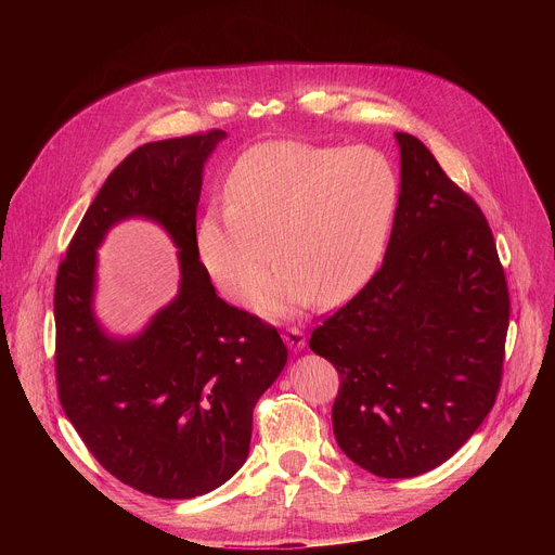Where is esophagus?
Returning a JSON list of instances; mask_svg holds the SVG:
<instances>
[{
  "label": "esophagus",
  "instance_id": "obj_1",
  "mask_svg": "<svg viewBox=\"0 0 555 555\" xmlns=\"http://www.w3.org/2000/svg\"><path fill=\"white\" fill-rule=\"evenodd\" d=\"M283 340H285V345H287L289 349H294V351H300V349L305 347V343H307L305 332H300L298 327H287V330L283 332Z\"/></svg>",
  "mask_w": 555,
  "mask_h": 555
}]
</instances>
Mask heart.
Masks as SVG:
<instances>
[{"instance_id": "b5f03b06", "label": "heart", "mask_w": 555, "mask_h": 555, "mask_svg": "<svg viewBox=\"0 0 555 555\" xmlns=\"http://www.w3.org/2000/svg\"><path fill=\"white\" fill-rule=\"evenodd\" d=\"M228 195L202 210L197 255L228 298L244 300L276 253L281 266L255 305L285 319L319 298L340 305L371 281L386 253L400 180L388 157L369 146L279 140L240 157Z\"/></svg>"}]
</instances>
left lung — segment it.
<instances>
[{
	"mask_svg": "<svg viewBox=\"0 0 555 555\" xmlns=\"http://www.w3.org/2000/svg\"><path fill=\"white\" fill-rule=\"evenodd\" d=\"M382 268L315 327L340 390L332 409L340 450L382 479L448 461L496 402L509 294L486 215L411 133Z\"/></svg>",
	"mask_w": 555,
	"mask_h": 555,
	"instance_id": "1",
	"label": "left lung"
}]
</instances>
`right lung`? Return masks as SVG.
Masks as SVG:
<instances>
[{
  "mask_svg": "<svg viewBox=\"0 0 555 555\" xmlns=\"http://www.w3.org/2000/svg\"><path fill=\"white\" fill-rule=\"evenodd\" d=\"M210 129L146 142L109 173L54 285L61 406L96 461L155 499H195L246 463L253 411L287 362L279 332L215 294L195 244ZM160 222L181 250L179 296L133 339L95 321V250L118 220Z\"/></svg>",
  "mask_w": 555,
  "mask_h": 555,
  "instance_id": "obj_1",
  "label": "right lung"
}]
</instances>
